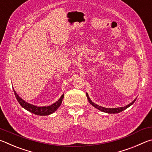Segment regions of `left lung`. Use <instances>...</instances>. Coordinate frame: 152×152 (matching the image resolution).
Returning a JSON list of instances; mask_svg holds the SVG:
<instances>
[{
    "label": "left lung",
    "instance_id": "left-lung-1",
    "mask_svg": "<svg viewBox=\"0 0 152 152\" xmlns=\"http://www.w3.org/2000/svg\"><path fill=\"white\" fill-rule=\"evenodd\" d=\"M86 95H87V99H88L89 102L91 103V104L94 106V107L98 109V110L100 111H103V112H105V113H118L121 112V111L125 110L126 109L128 108L129 106H131L132 104H134V103L135 102V100H136V99H134L132 103H130L129 104H128L126 106H125V107H118V108H105V107H102V106H99L98 105L95 104V103H94V102H92V101L90 99V98L89 97L88 94H86Z\"/></svg>",
    "mask_w": 152,
    "mask_h": 152
}]
</instances>
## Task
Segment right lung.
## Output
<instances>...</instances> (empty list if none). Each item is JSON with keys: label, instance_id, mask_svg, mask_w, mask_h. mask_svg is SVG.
I'll return each instance as SVG.
<instances>
[{"label": "right lung", "instance_id": "right-lung-1", "mask_svg": "<svg viewBox=\"0 0 152 152\" xmlns=\"http://www.w3.org/2000/svg\"><path fill=\"white\" fill-rule=\"evenodd\" d=\"M13 91H14L15 97L17 98L18 102L20 103V105L22 106L23 108H25V110L27 111L38 115H48L53 113V112H55V111L59 107V106L61 105V103H62V101L64 97L63 94L57 102H56L51 105L47 106V107H45H45H37V106L33 105L32 104H30V103L25 102V101L21 99V98L17 94V93H16L14 89H13Z\"/></svg>", "mask_w": 152, "mask_h": 152}]
</instances>
